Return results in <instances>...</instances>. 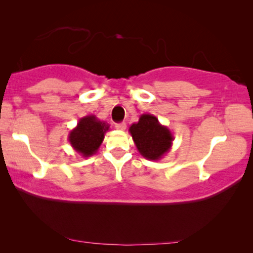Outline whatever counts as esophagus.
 Wrapping results in <instances>:
<instances>
[{"instance_id":"1","label":"esophagus","mask_w":253,"mask_h":253,"mask_svg":"<svg viewBox=\"0 0 253 253\" xmlns=\"http://www.w3.org/2000/svg\"><path fill=\"white\" fill-rule=\"evenodd\" d=\"M115 127L117 130H126V124L124 123V122H122V123H116L115 124Z\"/></svg>"}]
</instances>
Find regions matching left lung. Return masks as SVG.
Here are the masks:
<instances>
[{"label": "left lung", "instance_id": "obj_1", "mask_svg": "<svg viewBox=\"0 0 253 253\" xmlns=\"http://www.w3.org/2000/svg\"><path fill=\"white\" fill-rule=\"evenodd\" d=\"M129 132L137 150L147 160L158 161L170 151L174 136L166 126L152 114L140 115L137 123L131 124Z\"/></svg>", "mask_w": 253, "mask_h": 253}]
</instances>
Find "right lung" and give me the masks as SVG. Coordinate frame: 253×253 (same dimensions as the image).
Here are the masks:
<instances>
[{
  "instance_id": "1",
  "label": "right lung",
  "mask_w": 253,
  "mask_h": 253,
  "mask_svg": "<svg viewBox=\"0 0 253 253\" xmlns=\"http://www.w3.org/2000/svg\"><path fill=\"white\" fill-rule=\"evenodd\" d=\"M109 130V124L100 121L95 115L82 117L69 133V143L83 158L92 157L101 146L105 133Z\"/></svg>"
}]
</instances>
